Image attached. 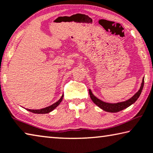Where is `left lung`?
I'll return each mask as SVG.
<instances>
[{"instance_id": "1", "label": "left lung", "mask_w": 153, "mask_h": 153, "mask_svg": "<svg viewBox=\"0 0 153 153\" xmlns=\"http://www.w3.org/2000/svg\"><path fill=\"white\" fill-rule=\"evenodd\" d=\"M144 77L142 79V84H141L140 90H138V91L135 94H134V96H133L132 97L129 98V99L127 100L123 101V102H117V103H108V102H104V101H102L100 99H98V98H96V96L93 94L91 90H89V93H90L91 99L94 102V104L97 105L98 107H99L100 109H102V110H104V111H107V112L116 113V112H118L120 111H122V110H123L124 109H126V108H127L128 107L131 106V105L133 104V103L137 100V98L140 97L141 93H142L143 87H144Z\"/></svg>"}]
</instances>
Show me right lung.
<instances>
[{
  "label": "right lung",
  "mask_w": 153,
  "mask_h": 153,
  "mask_svg": "<svg viewBox=\"0 0 153 153\" xmlns=\"http://www.w3.org/2000/svg\"><path fill=\"white\" fill-rule=\"evenodd\" d=\"M63 97V94L62 96V97H61L60 99L57 102L54 103V104H53L52 105H51V106H48L47 107L43 108V109H27V111H30L32 113H34V114H48V113L52 111L53 110L55 109V108L60 104V102L62 101Z\"/></svg>",
  "instance_id": "add662e5"
}]
</instances>
